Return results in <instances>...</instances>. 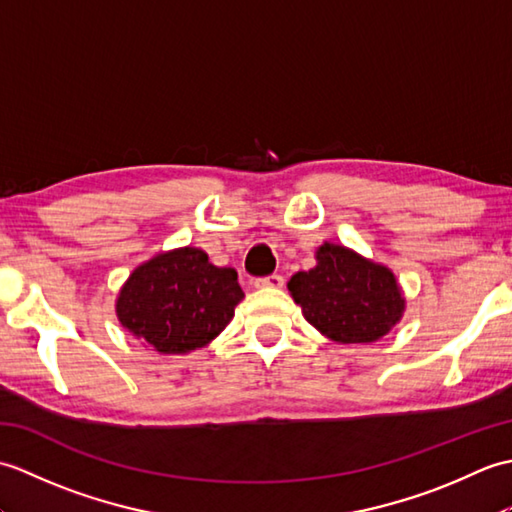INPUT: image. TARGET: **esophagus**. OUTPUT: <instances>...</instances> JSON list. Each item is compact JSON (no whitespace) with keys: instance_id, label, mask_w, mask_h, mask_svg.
<instances>
[{"instance_id":"esophagus-1","label":"esophagus","mask_w":512,"mask_h":512,"mask_svg":"<svg viewBox=\"0 0 512 512\" xmlns=\"http://www.w3.org/2000/svg\"><path fill=\"white\" fill-rule=\"evenodd\" d=\"M255 286L257 288H281L284 286V277L281 275H268V277H259L255 279Z\"/></svg>"}]
</instances>
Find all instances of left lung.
<instances>
[{
    "label": "left lung",
    "mask_w": 512,
    "mask_h": 512,
    "mask_svg": "<svg viewBox=\"0 0 512 512\" xmlns=\"http://www.w3.org/2000/svg\"><path fill=\"white\" fill-rule=\"evenodd\" d=\"M288 290L303 317L336 343H374L405 312V297L387 266L325 242L317 266L292 275Z\"/></svg>",
    "instance_id": "left-lung-1"
}]
</instances>
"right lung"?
<instances>
[{"label": "right lung", "mask_w": 512, "mask_h": 512, "mask_svg": "<svg viewBox=\"0 0 512 512\" xmlns=\"http://www.w3.org/2000/svg\"><path fill=\"white\" fill-rule=\"evenodd\" d=\"M244 299L233 268H217L184 246L140 264L116 299V317L160 354H187L211 343Z\"/></svg>", "instance_id": "1"}]
</instances>
